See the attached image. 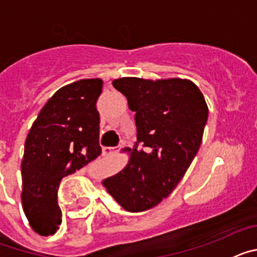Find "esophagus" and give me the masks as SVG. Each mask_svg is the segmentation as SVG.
Here are the masks:
<instances>
[{
	"instance_id": "1",
	"label": "esophagus",
	"mask_w": 257,
	"mask_h": 257,
	"mask_svg": "<svg viewBox=\"0 0 257 257\" xmlns=\"http://www.w3.org/2000/svg\"><path fill=\"white\" fill-rule=\"evenodd\" d=\"M122 148H123V144H119V145H117L115 148H105L103 152L106 154H112V153H117V152L121 151Z\"/></svg>"
}]
</instances>
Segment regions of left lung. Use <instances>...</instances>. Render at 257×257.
Instances as JSON below:
<instances>
[{
  "mask_svg": "<svg viewBox=\"0 0 257 257\" xmlns=\"http://www.w3.org/2000/svg\"><path fill=\"white\" fill-rule=\"evenodd\" d=\"M113 86L135 112L138 142L130 149L128 165L103 185L124 210L142 212L180 183L199 149L208 108L189 79L124 77L114 79Z\"/></svg>",
  "mask_w": 257,
  "mask_h": 257,
  "instance_id": "obj_1",
  "label": "left lung"
}]
</instances>
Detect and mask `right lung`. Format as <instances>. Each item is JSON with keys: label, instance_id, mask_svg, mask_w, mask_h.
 <instances>
[{"label": "right lung", "instance_id": "1", "mask_svg": "<svg viewBox=\"0 0 257 257\" xmlns=\"http://www.w3.org/2000/svg\"><path fill=\"white\" fill-rule=\"evenodd\" d=\"M101 88L100 78L61 87L29 130L22 161V201L29 224L40 235L54 234L61 224V179L100 156L96 101Z\"/></svg>", "mask_w": 257, "mask_h": 257}]
</instances>
